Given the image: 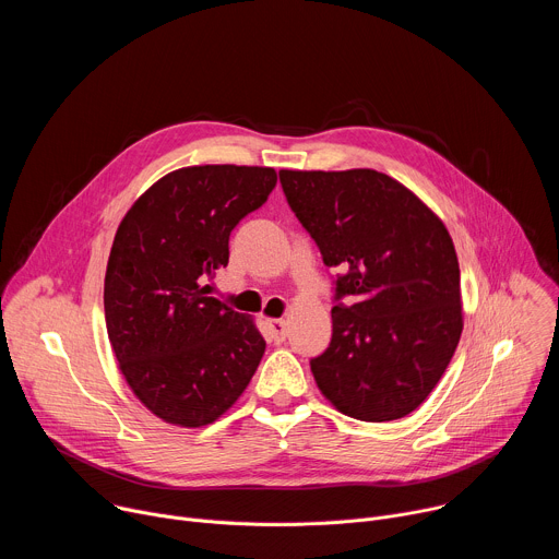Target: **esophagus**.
Instances as JSON below:
<instances>
[{"label":"esophagus","instance_id":"1","mask_svg":"<svg viewBox=\"0 0 559 559\" xmlns=\"http://www.w3.org/2000/svg\"><path fill=\"white\" fill-rule=\"evenodd\" d=\"M267 336L272 343H283L287 338V323L283 318H270L267 321Z\"/></svg>","mask_w":559,"mask_h":559}]
</instances>
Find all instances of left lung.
<instances>
[{"label":"left lung","mask_w":559,"mask_h":559,"mask_svg":"<svg viewBox=\"0 0 559 559\" xmlns=\"http://www.w3.org/2000/svg\"><path fill=\"white\" fill-rule=\"evenodd\" d=\"M289 207L325 265L345 270L332 343L311 373L345 416L386 423L418 409L462 334L460 265L442 218L389 175L281 170Z\"/></svg>","instance_id":"1"}]
</instances>
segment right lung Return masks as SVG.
I'll return each instance as SVG.
<instances>
[{"label": "right lung", "instance_id": "right-lung-1", "mask_svg": "<svg viewBox=\"0 0 559 559\" xmlns=\"http://www.w3.org/2000/svg\"><path fill=\"white\" fill-rule=\"evenodd\" d=\"M274 186V168H179L117 227L104 281L108 341L139 403L168 425L218 420L265 354L254 318L207 296L205 281L227 265L229 231Z\"/></svg>", "mask_w": 559, "mask_h": 559}]
</instances>
